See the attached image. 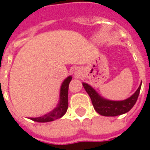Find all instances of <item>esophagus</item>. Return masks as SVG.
I'll use <instances>...</instances> for the list:
<instances>
[{
  "instance_id": "1",
  "label": "esophagus",
  "mask_w": 150,
  "mask_h": 150,
  "mask_svg": "<svg viewBox=\"0 0 150 150\" xmlns=\"http://www.w3.org/2000/svg\"><path fill=\"white\" fill-rule=\"evenodd\" d=\"M75 74H78V73H77V72H75Z\"/></svg>"
}]
</instances>
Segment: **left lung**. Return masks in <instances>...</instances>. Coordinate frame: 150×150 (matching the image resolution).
<instances>
[{"label":"left lung","instance_id":"8db88e82","mask_svg":"<svg viewBox=\"0 0 150 150\" xmlns=\"http://www.w3.org/2000/svg\"><path fill=\"white\" fill-rule=\"evenodd\" d=\"M83 86L91 98L95 110L101 116H116L128 112L137 100L142 83L139 86L135 93L125 100L114 101L104 99L98 94L94 88L86 83H83Z\"/></svg>","mask_w":150,"mask_h":150}]
</instances>
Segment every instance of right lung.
Instances as JSON below:
<instances>
[{
    "label": "right lung",
    "instance_id": "right-lung-1",
    "mask_svg": "<svg viewBox=\"0 0 150 150\" xmlns=\"http://www.w3.org/2000/svg\"><path fill=\"white\" fill-rule=\"evenodd\" d=\"M71 76H68L64 81L62 82L61 89H60V96H59V102L57 107L48 114H46L40 117L35 118H30L34 121L37 122H50L54 120L61 118L67 110L68 108V87L70 82L71 81Z\"/></svg>",
    "mask_w": 150,
    "mask_h": 150
}]
</instances>
